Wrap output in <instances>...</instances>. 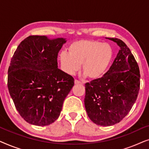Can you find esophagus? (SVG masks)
Returning a JSON list of instances; mask_svg holds the SVG:
<instances>
[{"instance_id":"34e87169","label":"esophagus","mask_w":149,"mask_h":149,"mask_svg":"<svg viewBox=\"0 0 149 149\" xmlns=\"http://www.w3.org/2000/svg\"><path fill=\"white\" fill-rule=\"evenodd\" d=\"M74 83L75 84H82V83H81L80 81L77 80V79H75L74 80Z\"/></svg>"}]
</instances>
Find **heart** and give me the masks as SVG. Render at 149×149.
<instances>
[{
  "label": "heart",
  "instance_id": "obj_1",
  "mask_svg": "<svg viewBox=\"0 0 149 149\" xmlns=\"http://www.w3.org/2000/svg\"><path fill=\"white\" fill-rule=\"evenodd\" d=\"M68 50V54L62 52L60 56L64 70L69 74H74L79 70L82 64L84 75L90 79L104 76L113 60L112 47L98 40H77L70 45Z\"/></svg>",
  "mask_w": 149,
  "mask_h": 149
}]
</instances>
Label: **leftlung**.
I'll return each mask as SVG.
<instances>
[{
	"instance_id": "obj_1",
	"label": "left lung",
	"mask_w": 149,
	"mask_h": 149,
	"mask_svg": "<svg viewBox=\"0 0 149 149\" xmlns=\"http://www.w3.org/2000/svg\"><path fill=\"white\" fill-rule=\"evenodd\" d=\"M108 38L121 49L104 75L85 85L87 115L93 123L102 126L115 125L129 113L140 85L139 66L129 47L119 38Z\"/></svg>"
}]
</instances>
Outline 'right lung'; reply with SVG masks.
I'll return each instance as SVG.
<instances>
[{"mask_svg":"<svg viewBox=\"0 0 149 149\" xmlns=\"http://www.w3.org/2000/svg\"><path fill=\"white\" fill-rule=\"evenodd\" d=\"M65 42L62 38L29 36L11 58L8 89L20 116L32 125L54 123L74 85L73 77L58 68V54Z\"/></svg>","mask_w":149,"mask_h":149,"instance_id":"add662e5","label":"right lung"}]
</instances>
